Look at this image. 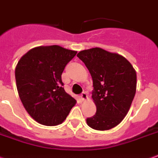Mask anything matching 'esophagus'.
<instances>
[{
  "label": "esophagus",
  "instance_id": "1",
  "mask_svg": "<svg viewBox=\"0 0 158 158\" xmlns=\"http://www.w3.org/2000/svg\"><path fill=\"white\" fill-rule=\"evenodd\" d=\"M81 99L82 101H86V100H88V94H87L86 93H82L81 95Z\"/></svg>",
  "mask_w": 158,
  "mask_h": 158
}]
</instances>
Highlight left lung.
Segmentation results:
<instances>
[{
	"instance_id": "8db88e82",
	"label": "left lung",
	"mask_w": 158,
	"mask_h": 158,
	"mask_svg": "<svg viewBox=\"0 0 158 158\" xmlns=\"http://www.w3.org/2000/svg\"><path fill=\"white\" fill-rule=\"evenodd\" d=\"M77 57L91 74L96 106L94 116L87 124L95 130H109L120 123L135 98L137 75L130 62L117 52L100 48L82 50Z\"/></svg>"
}]
</instances>
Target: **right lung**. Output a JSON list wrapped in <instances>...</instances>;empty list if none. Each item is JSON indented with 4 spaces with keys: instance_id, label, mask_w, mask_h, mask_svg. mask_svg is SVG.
<instances>
[{
    "instance_id": "1",
    "label": "right lung",
    "mask_w": 158,
    "mask_h": 158,
    "mask_svg": "<svg viewBox=\"0 0 158 158\" xmlns=\"http://www.w3.org/2000/svg\"><path fill=\"white\" fill-rule=\"evenodd\" d=\"M77 51L60 46H40L23 54L15 68L16 86L24 109L38 123L57 126L77 100L64 91L61 75Z\"/></svg>"
}]
</instances>
